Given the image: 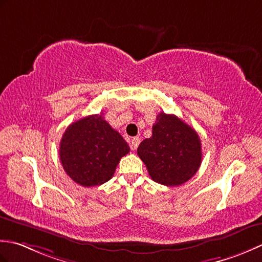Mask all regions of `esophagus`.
<instances>
[{
  "mask_svg": "<svg viewBox=\"0 0 262 262\" xmlns=\"http://www.w3.org/2000/svg\"><path fill=\"white\" fill-rule=\"evenodd\" d=\"M139 143H140V138H139V137L132 138V140H131V149H132V150H137Z\"/></svg>",
  "mask_w": 262,
  "mask_h": 262,
  "instance_id": "1",
  "label": "esophagus"
}]
</instances>
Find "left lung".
Wrapping results in <instances>:
<instances>
[{"label":"left lung","mask_w":262,"mask_h":262,"mask_svg":"<svg viewBox=\"0 0 262 262\" xmlns=\"http://www.w3.org/2000/svg\"><path fill=\"white\" fill-rule=\"evenodd\" d=\"M137 151L150 178L167 186L189 181L202 159L198 133L178 116L163 112L152 125V136L145 139Z\"/></svg>","instance_id":"left-lung-1"}]
</instances>
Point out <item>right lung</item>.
<instances>
[{"label": "right lung", "instance_id": "obj_1", "mask_svg": "<svg viewBox=\"0 0 262 262\" xmlns=\"http://www.w3.org/2000/svg\"><path fill=\"white\" fill-rule=\"evenodd\" d=\"M58 151L66 173L76 183L89 188L110 181L130 147L103 114H96L69 125Z\"/></svg>", "mask_w": 262, "mask_h": 262}]
</instances>
